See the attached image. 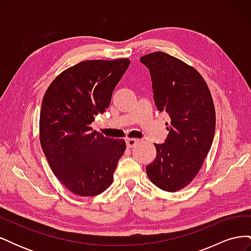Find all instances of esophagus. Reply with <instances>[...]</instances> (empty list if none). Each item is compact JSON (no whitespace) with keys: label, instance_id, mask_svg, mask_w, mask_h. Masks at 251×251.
I'll list each match as a JSON object with an SVG mask.
<instances>
[{"label":"esophagus","instance_id":"34e87169","mask_svg":"<svg viewBox=\"0 0 251 251\" xmlns=\"http://www.w3.org/2000/svg\"><path fill=\"white\" fill-rule=\"evenodd\" d=\"M139 142V140L138 139H135V138H127L126 139V147L128 148V149H131V148H134L136 144H137Z\"/></svg>","mask_w":251,"mask_h":251}]
</instances>
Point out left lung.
Segmentation results:
<instances>
[{
  "label": "left lung",
  "mask_w": 251,
  "mask_h": 251,
  "mask_svg": "<svg viewBox=\"0 0 251 251\" xmlns=\"http://www.w3.org/2000/svg\"><path fill=\"white\" fill-rule=\"evenodd\" d=\"M151 78L156 108L171 118L168 137L156 144L155 160L147 166L153 183L166 192L188 185L202 168L216 130L209 89L195 68L164 52L140 57Z\"/></svg>",
  "instance_id": "8db88e82"
}]
</instances>
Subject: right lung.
I'll use <instances>...</instances> for the list:
<instances>
[{
    "label": "right lung",
    "mask_w": 251,
    "mask_h": 251,
    "mask_svg": "<svg viewBox=\"0 0 251 251\" xmlns=\"http://www.w3.org/2000/svg\"><path fill=\"white\" fill-rule=\"evenodd\" d=\"M130 63L83 60L56 76L44 95L41 146L53 174L75 195L97 196L112 184L126 141L104 137L91 124L108 109Z\"/></svg>",
    "instance_id": "add662e5"
}]
</instances>
